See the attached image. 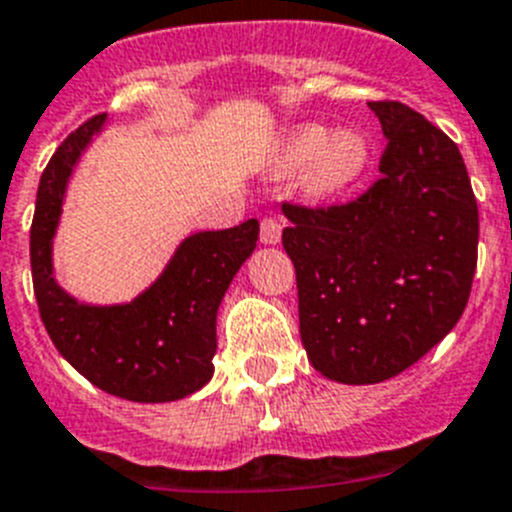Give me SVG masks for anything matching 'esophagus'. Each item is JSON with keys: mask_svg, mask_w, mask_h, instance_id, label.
Returning a JSON list of instances; mask_svg holds the SVG:
<instances>
[{"mask_svg": "<svg viewBox=\"0 0 512 512\" xmlns=\"http://www.w3.org/2000/svg\"><path fill=\"white\" fill-rule=\"evenodd\" d=\"M282 220H277V217H264L261 220V243H266V246H277L279 241H282Z\"/></svg>", "mask_w": 512, "mask_h": 512, "instance_id": "34e87169", "label": "esophagus"}]
</instances>
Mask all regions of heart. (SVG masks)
Wrapping results in <instances>:
<instances>
[{
    "label": "heart",
    "mask_w": 512,
    "mask_h": 512,
    "mask_svg": "<svg viewBox=\"0 0 512 512\" xmlns=\"http://www.w3.org/2000/svg\"><path fill=\"white\" fill-rule=\"evenodd\" d=\"M372 146L361 130H330L320 122H302L284 133L274 153L277 174H302L307 194L330 200L348 192L369 169Z\"/></svg>",
    "instance_id": "1"
}]
</instances>
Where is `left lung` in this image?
Segmentation results:
<instances>
[{"instance_id":"8db88e82","label":"left lung","mask_w":512,"mask_h":512,"mask_svg":"<svg viewBox=\"0 0 512 512\" xmlns=\"http://www.w3.org/2000/svg\"><path fill=\"white\" fill-rule=\"evenodd\" d=\"M382 179L328 210L284 205L300 336L333 382L397 377L449 336L472 292L479 215L459 148L400 102H369Z\"/></svg>"}]
</instances>
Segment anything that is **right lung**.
Masks as SVG:
<instances>
[{
	"mask_svg": "<svg viewBox=\"0 0 512 512\" xmlns=\"http://www.w3.org/2000/svg\"><path fill=\"white\" fill-rule=\"evenodd\" d=\"M107 115L63 140L40 176L30 230V266L40 318L61 356L94 387L133 402H174L212 379L217 310L259 241V220L187 235L164 271L128 302L94 305L58 284L53 241L66 192Z\"/></svg>",
	"mask_w": 512,
	"mask_h": 512,
	"instance_id": "add662e5",
	"label": "right lung"
}]
</instances>
